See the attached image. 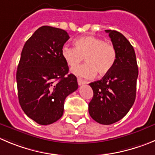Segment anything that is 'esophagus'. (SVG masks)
Wrapping results in <instances>:
<instances>
[{"label": "esophagus", "instance_id": "34e87169", "mask_svg": "<svg viewBox=\"0 0 155 155\" xmlns=\"http://www.w3.org/2000/svg\"><path fill=\"white\" fill-rule=\"evenodd\" d=\"M77 82H78V84H79V86H81V85L86 84V83H88V82H86V81H85V80H82V79H80V78H78Z\"/></svg>", "mask_w": 155, "mask_h": 155}]
</instances>
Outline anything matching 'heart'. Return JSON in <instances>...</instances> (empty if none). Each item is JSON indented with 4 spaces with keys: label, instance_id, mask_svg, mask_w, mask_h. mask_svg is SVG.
<instances>
[{
    "label": "heart",
    "instance_id": "heart-1",
    "mask_svg": "<svg viewBox=\"0 0 155 155\" xmlns=\"http://www.w3.org/2000/svg\"><path fill=\"white\" fill-rule=\"evenodd\" d=\"M76 47H63L62 54L70 67L83 60L86 63L72 69V73L83 78H92L98 73L104 76L112 69L116 60V50L110 42L95 36H85L75 41Z\"/></svg>",
    "mask_w": 155,
    "mask_h": 155
}]
</instances>
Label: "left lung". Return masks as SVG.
I'll use <instances>...</instances> for the list:
<instances>
[{
  "label": "left lung",
  "mask_w": 155,
  "mask_h": 155,
  "mask_svg": "<svg viewBox=\"0 0 155 155\" xmlns=\"http://www.w3.org/2000/svg\"><path fill=\"white\" fill-rule=\"evenodd\" d=\"M105 32L116 50V60L102 79L89 83L93 97L89 112L98 123L111 125L123 118L134 104L138 68L134 48L125 36L116 30Z\"/></svg>",
  "instance_id": "obj_1"
}]
</instances>
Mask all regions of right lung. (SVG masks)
<instances>
[{"label": "right lung", "instance_id": "1", "mask_svg": "<svg viewBox=\"0 0 155 155\" xmlns=\"http://www.w3.org/2000/svg\"><path fill=\"white\" fill-rule=\"evenodd\" d=\"M69 34L60 28L43 26L27 40L17 71L19 103L24 113L40 125L60 119L64 102L78 89L77 79L69 74L62 54Z\"/></svg>", "mask_w": 155, "mask_h": 155}]
</instances>
